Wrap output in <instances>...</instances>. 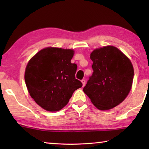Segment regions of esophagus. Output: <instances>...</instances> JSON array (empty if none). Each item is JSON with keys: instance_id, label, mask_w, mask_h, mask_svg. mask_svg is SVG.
I'll return each mask as SVG.
<instances>
[{"instance_id": "obj_1", "label": "esophagus", "mask_w": 149, "mask_h": 149, "mask_svg": "<svg viewBox=\"0 0 149 149\" xmlns=\"http://www.w3.org/2000/svg\"><path fill=\"white\" fill-rule=\"evenodd\" d=\"M81 82H82V84H83V87L85 86V79H82L81 80Z\"/></svg>"}]
</instances>
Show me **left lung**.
<instances>
[{
    "instance_id": "8db88e82",
    "label": "left lung",
    "mask_w": 149,
    "mask_h": 149,
    "mask_svg": "<svg viewBox=\"0 0 149 149\" xmlns=\"http://www.w3.org/2000/svg\"><path fill=\"white\" fill-rule=\"evenodd\" d=\"M93 74L84 91L98 109L107 110L124 100L132 88L134 71L130 59L112 46L91 54Z\"/></svg>"
}]
</instances>
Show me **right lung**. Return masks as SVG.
Wrapping results in <instances>:
<instances>
[{"instance_id":"obj_1","label":"right lung","mask_w":149,"mask_h":149,"mask_svg":"<svg viewBox=\"0 0 149 149\" xmlns=\"http://www.w3.org/2000/svg\"><path fill=\"white\" fill-rule=\"evenodd\" d=\"M74 50L48 47L29 60L25 81L32 99L43 109L58 111L82 83L75 79L77 65L71 63Z\"/></svg>"}]
</instances>
